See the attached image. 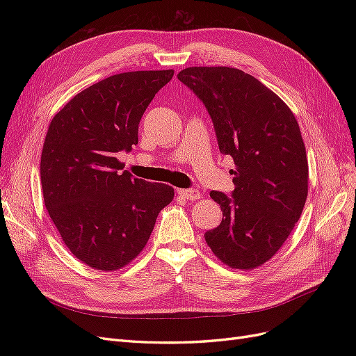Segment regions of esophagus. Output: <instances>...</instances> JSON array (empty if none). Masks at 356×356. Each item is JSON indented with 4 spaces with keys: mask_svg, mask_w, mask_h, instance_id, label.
<instances>
[{
    "mask_svg": "<svg viewBox=\"0 0 356 356\" xmlns=\"http://www.w3.org/2000/svg\"><path fill=\"white\" fill-rule=\"evenodd\" d=\"M178 195L182 196L184 199H187V200H190V202H195V200H197V199L202 197L200 191L196 190V188H188V190H181V188H179V190H178Z\"/></svg>",
    "mask_w": 356,
    "mask_h": 356,
    "instance_id": "esophagus-1",
    "label": "esophagus"
}]
</instances>
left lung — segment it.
<instances>
[{
  "mask_svg": "<svg viewBox=\"0 0 356 356\" xmlns=\"http://www.w3.org/2000/svg\"><path fill=\"white\" fill-rule=\"evenodd\" d=\"M178 80L212 118L218 147L232 156V196L211 191L222 221L204 233L212 252L232 268L252 270L279 251L303 212L309 166L289 106L238 68L190 67Z\"/></svg>",
  "mask_w": 356,
  "mask_h": 356,
  "instance_id": "8db88e82",
  "label": "left lung"
}]
</instances>
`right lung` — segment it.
Returning <instances> with one entry per match:
<instances>
[{
    "instance_id": "right-lung-1",
    "label": "right lung",
    "mask_w": 356,
    "mask_h": 356,
    "mask_svg": "<svg viewBox=\"0 0 356 356\" xmlns=\"http://www.w3.org/2000/svg\"><path fill=\"white\" fill-rule=\"evenodd\" d=\"M174 70L131 71L92 84L51 118L41 187L68 250L96 270H118L144 250L174 188L134 178L115 156L138 144V124Z\"/></svg>"
}]
</instances>
